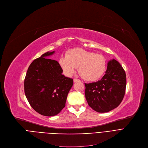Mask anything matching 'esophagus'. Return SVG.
<instances>
[{"mask_svg": "<svg viewBox=\"0 0 148 148\" xmlns=\"http://www.w3.org/2000/svg\"><path fill=\"white\" fill-rule=\"evenodd\" d=\"M80 82V80H79V79H74V82H75V83H76V82Z\"/></svg>", "mask_w": 148, "mask_h": 148, "instance_id": "34e87169", "label": "esophagus"}]
</instances>
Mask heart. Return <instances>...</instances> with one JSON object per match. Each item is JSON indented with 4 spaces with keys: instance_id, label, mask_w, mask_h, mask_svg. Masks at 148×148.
Wrapping results in <instances>:
<instances>
[{
    "instance_id": "b5f03b06",
    "label": "heart",
    "mask_w": 148,
    "mask_h": 148,
    "mask_svg": "<svg viewBox=\"0 0 148 148\" xmlns=\"http://www.w3.org/2000/svg\"><path fill=\"white\" fill-rule=\"evenodd\" d=\"M59 64L66 75H72L79 67L80 76L89 82L98 80L106 69L104 56L80 48L69 50L66 56H62Z\"/></svg>"
}]
</instances>
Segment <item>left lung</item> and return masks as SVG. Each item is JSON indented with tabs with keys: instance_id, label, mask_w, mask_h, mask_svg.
<instances>
[{
	"instance_id": "8db88e82",
	"label": "left lung",
	"mask_w": 148,
	"mask_h": 148,
	"mask_svg": "<svg viewBox=\"0 0 148 148\" xmlns=\"http://www.w3.org/2000/svg\"><path fill=\"white\" fill-rule=\"evenodd\" d=\"M85 97L89 106L95 111L106 113L117 107L125 95L126 74L114 59L108 62L105 75L100 80L84 83Z\"/></svg>"
}]
</instances>
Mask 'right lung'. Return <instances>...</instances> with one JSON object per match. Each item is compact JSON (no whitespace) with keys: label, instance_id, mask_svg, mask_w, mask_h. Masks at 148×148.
<instances>
[{"label":"right lung","instance_id":"obj_1","mask_svg":"<svg viewBox=\"0 0 148 148\" xmlns=\"http://www.w3.org/2000/svg\"><path fill=\"white\" fill-rule=\"evenodd\" d=\"M47 52L30 65L24 82L26 98L34 109L43 116H53L65 106L73 79L62 75L59 62L49 59Z\"/></svg>","mask_w":148,"mask_h":148}]
</instances>
